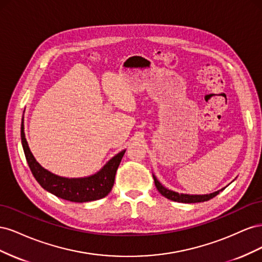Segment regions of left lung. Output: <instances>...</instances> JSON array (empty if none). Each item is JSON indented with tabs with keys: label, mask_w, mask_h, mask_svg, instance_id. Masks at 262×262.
I'll list each match as a JSON object with an SVG mask.
<instances>
[{
	"label": "left lung",
	"mask_w": 262,
	"mask_h": 262,
	"mask_svg": "<svg viewBox=\"0 0 262 262\" xmlns=\"http://www.w3.org/2000/svg\"><path fill=\"white\" fill-rule=\"evenodd\" d=\"M153 178H154V182L155 186L162 195H164L167 199L171 200V201H176V202H182V203H196V202H204L208 201L212 198H214L215 195H217L222 190H224L225 188H222L217 191H214L212 193H208V194H187V193H178L176 191H172V190H169L167 188H165L160 181L157 180V178L155 177V175L153 173ZM227 187V186H226Z\"/></svg>",
	"instance_id": "8db88e82"
}]
</instances>
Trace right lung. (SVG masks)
I'll list each match as a JSON object with an SVG mask.
<instances>
[{"mask_svg":"<svg viewBox=\"0 0 262 262\" xmlns=\"http://www.w3.org/2000/svg\"><path fill=\"white\" fill-rule=\"evenodd\" d=\"M20 138L28 166L39 185L55 196L71 202H90L105 198L112 191L117 169L125 152V149H123L116 154L104 165V167L94 175L81 178H67L45 169L36 161L25 138L24 116L20 125Z\"/></svg>","mask_w":262,"mask_h":262,"instance_id":"1","label":"right lung"}]
</instances>
